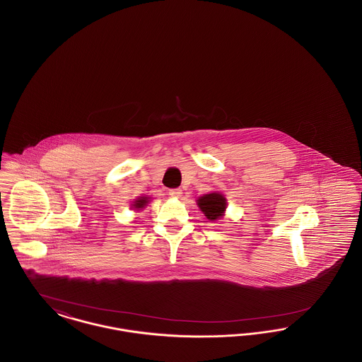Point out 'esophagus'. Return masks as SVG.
Masks as SVG:
<instances>
[{
	"mask_svg": "<svg viewBox=\"0 0 362 362\" xmlns=\"http://www.w3.org/2000/svg\"><path fill=\"white\" fill-rule=\"evenodd\" d=\"M168 194L173 197V198H179L182 195V189H171L168 191Z\"/></svg>",
	"mask_w": 362,
	"mask_h": 362,
	"instance_id": "obj_1",
	"label": "esophagus"
}]
</instances>
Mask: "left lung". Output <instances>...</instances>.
I'll return each mask as SVG.
<instances>
[{
    "mask_svg": "<svg viewBox=\"0 0 362 362\" xmlns=\"http://www.w3.org/2000/svg\"><path fill=\"white\" fill-rule=\"evenodd\" d=\"M197 204L210 221H216V220L221 218L224 216L225 209H226V199H225L224 195L220 192L205 194L198 198Z\"/></svg>",
    "mask_w": 362,
    "mask_h": 362,
    "instance_id": "8db88e82",
    "label": "left lung"
}]
</instances>
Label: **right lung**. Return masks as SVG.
Here are the masks:
<instances>
[{
    "mask_svg": "<svg viewBox=\"0 0 362 362\" xmlns=\"http://www.w3.org/2000/svg\"><path fill=\"white\" fill-rule=\"evenodd\" d=\"M148 201H149V198L148 197H141V198H138L137 201L134 202V209L136 210H141V209H144V207L146 206V204H148Z\"/></svg>",
    "mask_w": 362,
    "mask_h": 362,
    "instance_id": "add662e5",
    "label": "right lung"
}]
</instances>
